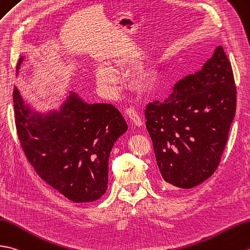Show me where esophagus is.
I'll use <instances>...</instances> for the list:
<instances>
[{
  "label": "esophagus",
  "mask_w": 250,
  "mask_h": 250,
  "mask_svg": "<svg viewBox=\"0 0 250 250\" xmlns=\"http://www.w3.org/2000/svg\"><path fill=\"white\" fill-rule=\"evenodd\" d=\"M125 113L127 115V117H129L130 120L132 121L133 125H135L136 126H142L143 125V120H142L141 117H139V115L137 114V112L135 111L134 108L129 107L126 109Z\"/></svg>",
  "instance_id": "obj_1"
}]
</instances>
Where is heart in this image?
<instances>
[{
    "mask_svg": "<svg viewBox=\"0 0 250 250\" xmlns=\"http://www.w3.org/2000/svg\"><path fill=\"white\" fill-rule=\"evenodd\" d=\"M119 66V62L114 61L111 62V66H99L96 71V77L98 83L100 84L103 88L111 89L117 84L118 75L114 69ZM155 82V74L153 72L143 73L136 78L135 84L141 90H148L150 87Z\"/></svg>",
    "mask_w": 250,
    "mask_h": 250,
    "instance_id": "b5f03b06",
    "label": "heart"
}]
</instances>
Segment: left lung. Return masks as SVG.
<instances>
[{
  "instance_id": "8db88e82",
  "label": "left lung",
  "mask_w": 250,
  "mask_h": 250,
  "mask_svg": "<svg viewBox=\"0 0 250 250\" xmlns=\"http://www.w3.org/2000/svg\"><path fill=\"white\" fill-rule=\"evenodd\" d=\"M235 107L233 72L220 45L201 70L179 81L167 100L148 104L146 126L166 188H191L213 175Z\"/></svg>"
}]
</instances>
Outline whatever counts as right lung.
I'll list each match as a JSON object with an SVG mask.
<instances>
[{
	"instance_id": "obj_1",
	"label": "right lung",
	"mask_w": 250,
	"mask_h": 250,
	"mask_svg": "<svg viewBox=\"0 0 250 250\" xmlns=\"http://www.w3.org/2000/svg\"><path fill=\"white\" fill-rule=\"evenodd\" d=\"M23 57L17 65V73ZM17 133L28 162L42 180L73 202L101 198L108 183V159L127 130L112 104H89L70 91L59 109L38 112L14 87Z\"/></svg>"
}]
</instances>
